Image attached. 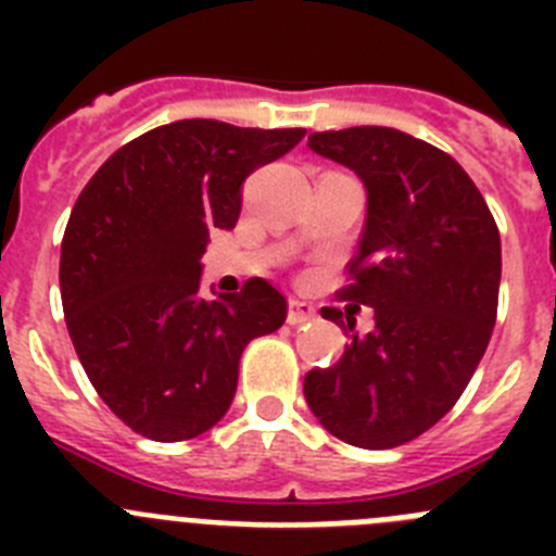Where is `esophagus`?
Masks as SVG:
<instances>
[{"label": "esophagus", "mask_w": 556, "mask_h": 556, "mask_svg": "<svg viewBox=\"0 0 556 556\" xmlns=\"http://www.w3.org/2000/svg\"><path fill=\"white\" fill-rule=\"evenodd\" d=\"M317 317V308L306 301H289V314L287 320L289 326H303V323L314 320Z\"/></svg>", "instance_id": "34e87169"}]
</instances>
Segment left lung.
Masks as SVG:
<instances>
[{
  "instance_id": "8db88e82",
  "label": "left lung",
  "mask_w": 556,
  "mask_h": 556,
  "mask_svg": "<svg viewBox=\"0 0 556 556\" xmlns=\"http://www.w3.org/2000/svg\"><path fill=\"white\" fill-rule=\"evenodd\" d=\"M308 150L365 186V230L342 294L372 308V328L356 333L348 308V326L339 308H323L351 345L333 367L308 372L303 395L342 443L395 448L459 401L488 351L498 228L468 172L409 132L372 125L312 132Z\"/></svg>"
}]
</instances>
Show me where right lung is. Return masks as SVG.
I'll use <instances>...</instances> for the list:
<instances>
[{
	"mask_svg": "<svg viewBox=\"0 0 556 556\" xmlns=\"http://www.w3.org/2000/svg\"><path fill=\"white\" fill-rule=\"evenodd\" d=\"M180 119L116 150L80 191L61 244L68 337L94 390L132 431L178 443L230 409L250 339L287 320L264 278L203 298L208 233L230 230L242 184L303 139Z\"/></svg>",
	"mask_w": 556,
	"mask_h": 556,
	"instance_id": "right-lung-1",
	"label": "right lung"
}]
</instances>
